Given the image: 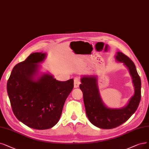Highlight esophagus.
I'll return each instance as SVG.
<instances>
[{
  "instance_id": "1",
  "label": "esophagus",
  "mask_w": 149,
  "mask_h": 149,
  "mask_svg": "<svg viewBox=\"0 0 149 149\" xmlns=\"http://www.w3.org/2000/svg\"><path fill=\"white\" fill-rule=\"evenodd\" d=\"M80 84V79L78 77H76L74 79V88H78L79 87Z\"/></svg>"
}]
</instances>
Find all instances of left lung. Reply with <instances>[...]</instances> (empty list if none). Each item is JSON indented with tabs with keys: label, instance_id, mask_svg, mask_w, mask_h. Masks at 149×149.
Masks as SVG:
<instances>
[{
	"label": "left lung",
	"instance_id": "1",
	"mask_svg": "<svg viewBox=\"0 0 149 149\" xmlns=\"http://www.w3.org/2000/svg\"><path fill=\"white\" fill-rule=\"evenodd\" d=\"M115 58L127 67L132 78L134 93L126 106L110 108L104 104L100 94L97 76H82L79 85L88 120L95 126L103 129L114 128L128 120L138 109L141 100V81L134 63L120 51L117 52Z\"/></svg>",
	"mask_w": 149,
	"mask_h": 149
}]
</instances>
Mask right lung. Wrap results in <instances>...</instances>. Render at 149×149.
I'll return each mask as SVG.
<instances>
[{
    "mask_svg": "<svg viewBox=\"0 0 149 149\" xmlns=\"http://www.w3.org/2000/svg\"><path fill=\"white\" fill-rule=\"evenodd\" d=\"M46 53L34 52L14 67L7 88L16 117L30 128L46 130L60 119L67 98L74 87L73 79L56 80L46 73L38 76Z\"/></svg>",
    "mask_w": 149,
    "mask_h": 149,
    "instance_id": "obj_1",
    "label": "right lung"
}]
</instances>
